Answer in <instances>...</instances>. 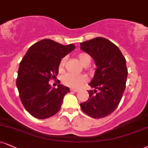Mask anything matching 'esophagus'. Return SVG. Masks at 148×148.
<instances>
[{"instance_id":"obj_1","label":"esophagus","mask_w":148,"mask_h":148,"mask_svg":"<svg viewBox=\"0 0 148 148\" xmlns=\"http://www.w3.org/2000/svg\"><path fill=\"white\" fill-rule=\"evenodd\" d=\"M70 91L71 92H79V90H75V89H71Z\"/></svg>"}]
</instances>
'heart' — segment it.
Instances as JSON below:
<instances>
[{
  "mask_svg": "<svg viewBox=\"0 0 148 148\" xmlns=\"http://www.w3.org/2000/svg\"><path fill=\"white\" fill-rule=\"evenodd\" d=\"M78 58H79L80 63H81L83 66L86 67L90 65L91 63V56L85 52L80 53L78 55ZM67 58L64 57L61 59L59 64V69L60 70H62L64 68L65 63H66ZM88 81V78L86 76L83 75V74H71V73H68V74H65L63 76L62 79V81H63V84L67 85V86L70 87L72 88H79L83 85Z\"/></svg>",
  "mask_w": 148,
  "mask_h": 148,
  "instance_id": "1",
  "label": "heart"
}]
</instances>
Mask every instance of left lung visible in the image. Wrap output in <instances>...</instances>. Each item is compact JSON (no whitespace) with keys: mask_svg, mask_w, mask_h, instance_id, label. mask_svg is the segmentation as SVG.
<instances>
[{"mask_svg":"<svg viewBox=\"0 0 148 148\" xmlns=\"http://www.w3.org/2000/svg\"><path fill=\"white\" fill-rule=\"evenodd\" d=\"M80 45L97 67L89 83L96 94L88 91L89 99L80 104L81 108L92 118H104L116 110L125 91L127 77L125 58L116 45L102 37L81 42Z\"/></svg>","mask_w":148,"mask_h":148,"instance_id":"obj_1","label":"left lung"}]
</instances>
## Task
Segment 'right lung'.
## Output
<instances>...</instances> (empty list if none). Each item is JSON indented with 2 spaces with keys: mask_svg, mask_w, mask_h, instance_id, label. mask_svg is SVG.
Segmentation results:
<instances>
[{
  "mask_svg": "<svg viewBox=\"0 0 148 148\" xmlns=\"http://www.w3.org/2000/svg\"><path fill=\"white\" fill-rule=\"evenodd\" d=\"M51 39H43L29 48L19 65L16 86L25 109L36 119H45L59 111L63 98L70 92L58 84L51 88L49 80L58 73L60 60L75 49Z\"/></svg>",
  "mask_w": 148,
  "mask_h": 148,
  "instance_id": "right-lung-1",
  "label": "right lung"
}]
</instances>
